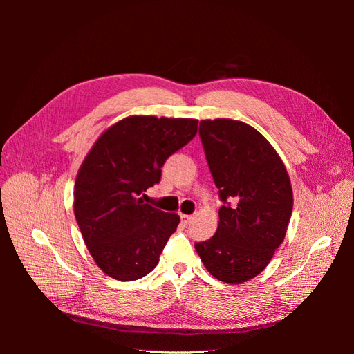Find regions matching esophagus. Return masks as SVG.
Returning a JSON list of instances; mask_svg holds the SVG:
<instances>
[{
	"label": "esophagus",
	"instance_id": "esophagus-1",
	"mask_svg": "<svg viewBox=\"0 0 354 354\" xmlns=\"http://www.w3.org/2000/svg\"><path fill=\"white\" fill-rule=\"evenodd\" d=\"M192 218H194V216H187V214H181V221H183L185 224H189L192 221Z\"/></svg>",
	"mask_w": 354,
	"mask_h": 354
}]
</instances>
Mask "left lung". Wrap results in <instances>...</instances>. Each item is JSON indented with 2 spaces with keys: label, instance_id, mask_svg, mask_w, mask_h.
<instances>
[{
  "label": "left lung",
  "instance_id": "left-lung-1",
  "mask_svg": "<svg viewBox=\"0 0 354 354\" xmlns=\"http://www.w3.org/2000/svg\"><path fill=\"white\" fill-rule=\"evenodd\" d=\"M199 137L223 205L216 234L195 250L216 279L242 283L266 269L285 239L291 181L272 145L248 124L201 121Z\"/></svg>",
  "mask_w": 354,
  "mask_h": 354
}]
</instances>
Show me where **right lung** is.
<instances>
[{"instance_id":"add662e5","label":"right lung","mask_w":354,"mask_h":354,"mask_svg":"<svg viewBox=\"0 0 354 354\" xmlns=\"http://www.w3.org/2000/svg\"><path fill=\"white\" fill-rule=\"evenodd\" d=\"M196 133V120L128 116L85 156L75 180V218L95 264L113 279L137 281L156 267L180 217L142 196L160 181L165 160Z\"/></svg>"}]
</instances>
